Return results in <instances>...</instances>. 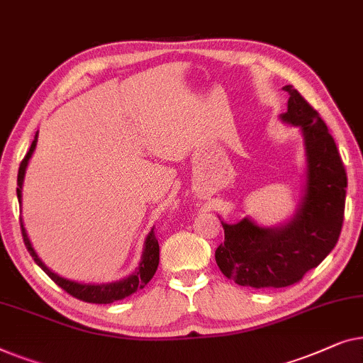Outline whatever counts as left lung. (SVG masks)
Masks as SVG:
<instances>
[{"label":"left lung","instance_id":"obj_1","mask_svg":"<svg viewBox=\"0 0 363 363\" xmlns=\"http://www.w3.org/2000/svg\"><path fill=\"white\" fill-rule=\"evenodd\" d=\"M281 120L301 126L308 157V182L303 203L293 220L279 228H263L250 218L223 223L225 240L216 262L228 279L255 289L286 288L299 283L309 269L333 252L342 230L347 172L324 120L294 89Z\"/></svg>","mask_w":363,"mask_h":363}]
</instances>
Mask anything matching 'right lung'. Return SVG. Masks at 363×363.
<instances>
[{
	"label": "right lung",
	"instance_id": "obj_1",
	"mask_svg": "<svg viewBox=\"0 0 363 363\" xmlns=\"http://www.w3.org/2000/svg\"><path fill=\"white\" fill-rule=\"evenodd\" d=\"M35 143H38V135H35L33 145H30L28 155L24 156V160L19 164V171H18V199L21 202V187H23V179H24V172H26V166L30 155H33ZM21 233H23V240L24 245H26L28 252L30 253V257L34 258V262L43 268V272L48 274V277L52 279V281L60 286L65 293H69L74 298H77L80 301H85V303H94V304H110L115 303V301L125 299L128 298L130 294L136 293L138 289H143L145 286L151 281V278L155 277L157 264H160V243H157V238L155 235V230H151L150 235L146 237L145 242V252H143V258L140 267L136 268V272L130 274L128 278L121 279V281L116 283H108V284H84V283H77V281H70V279H65L59 274H55L50 272V269L45 267V264L40 262L38 255H35L34 248L30 247V242L26 235V230H24L23 223H21Z\"/></svg>",
	"mask_w": 363,
	"mask_h": 363
}]
</instances>
